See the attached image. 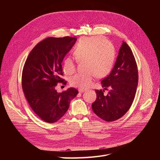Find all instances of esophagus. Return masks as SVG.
Here are the masks:
<instances>
[{
	"mask_svg": "<svg viewBox=\"0 0 160 160\" xmlns=\"http://www.w3.org/2000/svg\"><path fill=\"white\" fill-rule=\"evenodd\" d=\"M79 93H83V92L86 91V89H78Z\"/></svg>",
	"mask_w": 160,
	"mask_h": 160,
	"instance_id": "34e87169",
	"label": "esophagus"
}]
</instances>
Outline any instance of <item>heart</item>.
I'll use <instances>...</instances> for the list:
<instances>
[{"mask_svg":"<svg viewBox=\"0 0 160 160\" xmlns=\"http://www.w3.org/2000/svg\"><path fill=\"white\" fill-rule=\"evenodd\" d=\"M74 56L78 62L85 61V70L83 73L76 74L71 78V85L86 89L89 87L94 78L105 77L112 68L115 59V48L110 41L100 36L83 38L76 47ZM63 69L67 74H72L76 65L70 57L66 58Z\"/></svg>","mask_w":160,"mask_h":160,"instance_id":"obj_1","label":"heart"}]
</instances>
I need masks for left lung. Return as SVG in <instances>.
Listing matches in <instances>:
<instances>
[{
    "label": "left lung",
    "instance_id": "left-lung-1",
    "mask_svg": "<svg viewBox=\"0 0 160 160\" xmlns=\"http://www.w3.org/2000/svg\"><path fill=\"white\" fill-rule=\"evenodd\" d=\"M104 90H96L97 99L92 104L93 112L100 119L112 122L122 117L130 109L135 98L138 71L135 58L127 43L122 41L114 67L101 81Z\"/></svg>",
    "mask_w": 160,
    "mask_h": 160
}]
</instances>
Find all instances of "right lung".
<instances>
[{"instance_id":"right-lung-1","label":"right lung","mask_w":160,"mask_h":160,"mask_svg":"<svg viewBox=\"0 0 160 160\" xmlns=\"http://www.w3.org/2000/svg\"><path fill=\"white\" fill-rule=\"evenodd\" d=\"M77 40L71 37L47 38L35 46L25 62L22 74L24 96L32 110L45 122L60 119L78 93L72 88L62 93L55 89L58 82L63 81L60 78L63 74L62 63Z\"/></svg>"}]
</instances>
